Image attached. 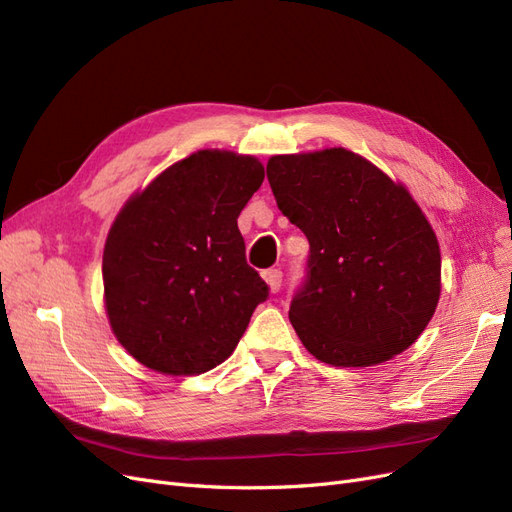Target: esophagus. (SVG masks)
<instances>
[{"label":"esophagus","mask_w":512,"mask_h":512,"mask_svg":"<svg viewBox=\"0 0 512 512\" xmlns=\"http://www.w3.org/2000/svg\"><path fill=\"white\" fill-rule=\"evenodd\" d=\"M262 277H265L271 292H280L282 288V280H284V273L280 269H267L265 273H262Z\"/></svg>","instance_id":"obj_1"}]
</instances>
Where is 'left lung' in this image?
<instances>
[{"mask_svg":"<svg viewBox=\"0 0 512 512\" xmlns=\"http://www.w3.org/2000/svg\"><path fill=\"white\" fill-rule=\"evenodd\" d=\"M267 179L309 241L288 312L303 346L335 367L412 346L440 299V247L408 190L342 147L273 156Z\"/></svg>","mask_w":512,"mask_h":512,"instance_id":"obj_1","label":"left lung"}]
</instances>
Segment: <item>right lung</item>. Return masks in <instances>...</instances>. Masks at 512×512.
Wrapping results in <instances>:
<instances>
[{
	"label": "right lung",
	"mask_w": 512,
	"mask_h": 512,
	"mask_svg": "<svg viewBox=\"0 0 512 512\" xmlns=\"http://www.w3.org/2000/svg\"><path fill=\"white\" fill-rule=\"evenodd\" d=\"M262 179L256 158L205 149L121 209L104 245V297L113 333L138 363L192 376L237 348L269 297L237 226Z\"/></svg>",
	"instance_id": "add662e5"
}]
</instances>
